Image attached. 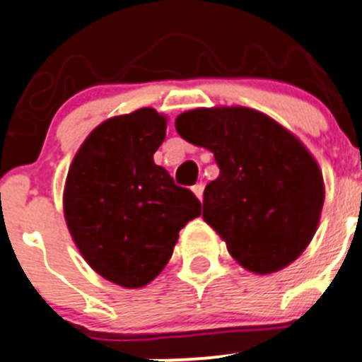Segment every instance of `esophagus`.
Segmentation results:
<instances>
[{"instance_id":"34e87169","label":"esophagus","mask_w":362,"mask_h":362,"mask_svg":"<svg viewBox=\"0 0 362 362\" xmlns=\"http://www.w3.org/2000/svg\"><path fill=\"white\" fill-rule=\"evenodd\" d=\"M192 192H194V194L197 195L199 201H203V192H204V187H203V185H201V183L194 185V187H192Z\"/></svg>"}]
</instances>
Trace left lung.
Returning <instances> with one entry per match:
<instances>
[{"mask_svg": "<svg viewBox=\"0 0 362 362\" xmlns=\"http://www.w3.org/2000/svg\"><path fill=\"white\" fill-rule=\"evenodd\" d=\"M183 140L214 152L203 218L247 271L284 269L309 246L325 201L316 159L293 132L250 107H199L175 118Z\"/></svg>", "mask_w": 362, "mask_h": 362, "instance_id": "1", "label": "left lung"}]
</instances>
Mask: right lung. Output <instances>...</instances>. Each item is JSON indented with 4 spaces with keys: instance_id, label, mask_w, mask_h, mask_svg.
<instances>
[{
    "instance_id": "add662e5",
    "label": "right lung",
    "mask_w": 362,
    "mask_h": 362,
    "mask_svg": "<svg viewBox=\"0 0 362 362\" xmlns=\"http://www.w3.org/2000/svg\"><path fill=\"white\" fill-rule=\"evenodd\" d=\"M167 118L152 107L112 116L86 138L66 177L64 218L84 260L105 280L138 289L168 264L179 230L201 203L154 152Z\"/></svg>"
}]
</instances>
